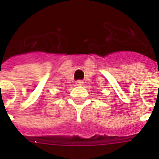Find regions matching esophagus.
I'll list each match as a JSON object with an SVG mask.
<instances>
[{"mask_svg":"<svg viewBox=\"0 0 159 159\" xmlns=\"http://www.w3.org/2000/svg\"><path fill=\"white\" fill-rule=\"evenodd\" d=\"M76 84L79 85V86H82V85L84 84V82H83L82 80H77V82H76Z\"/></svg>","mask_w":159,"mask_h":159,"instance_id":"1","label":"esophagus"}]
</instances>
